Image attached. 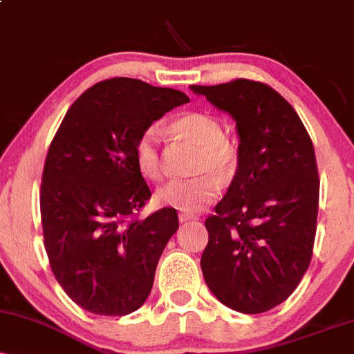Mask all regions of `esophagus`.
<instances>
[{
    "instance_id": "34e87169",
    "label": "esophagus",
    "mask_w": 354,
    "mask_h": 354,
    "mask_svg": "<svg viewBox=\"0 0 354 354\" xmlns=\"http://www.w3.org/2000/svg\"><path fill=\"white\" fill-rule=\"evenodd\" d=\"M178 219H180L181 223H186V221H189V219H196V216H194V214H189V213H178Z\"/></svg>"
}]
</instances>
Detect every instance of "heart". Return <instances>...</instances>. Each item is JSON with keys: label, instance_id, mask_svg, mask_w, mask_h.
<instances>
[{"label": "heart", "instance_id": "1", "mask_svg": "<svg viewBox=\"0 0 354 354\" xmlns=\"http://www.w3.org/2000/svg\"><path fill=\"white\" fill-rule=\"evenodd\" d=\"M173 131L200 146L196 171L203 173L189 180H173L158 191V201L183 213H198L218 198V180L228 181L236 173L239 154L234 143L226 138L225 128L208 113H186L173 121ZM135 160L140 173L151 181L165 176L163 131L151 124L141 133L135 145Z\"/></svg>", "mask_w": 354, "mask_h": 354}]
</instances>
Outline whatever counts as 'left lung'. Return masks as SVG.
Here are the masks:
<instances>
[{"instance_id":"left-lung-1","label":"left lung","mask_w":354,"mask_h":354,"mask_svg":"<svg viewBox=\"0 0 354 354\" xmlns=\"http://www.w3.org/2000/svg\"><path fill=\"white\" fill-rule=\"evenodd\" d=\"M230 113L239 165L206 218L205 281L231 310L258 315L296 290L313 256L319 178L313 141L298 113L261 81L191 86Z\"/></svg>"}]
</instances>
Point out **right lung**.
<instances>
[{
    "instance_id": "add662e5",
    "label": "right lung",
    "mask_w": 354,
    "mask_h": 354,
    "mask_svg": "<svg viewBox=\"0 0 354 354\" xmlns=\"http://www.w3.org/2000/svg\"><path fill=\"white\" fill-rule=\"evenodd\" d=\"M185 93L133 78L96 83L61 121L44 161L39 208L53 274L78 306L103 316L136 311L178 213L140 219L151 198L135 160L141 133L188 103Z\"/></svg>"
}]
</instances>
